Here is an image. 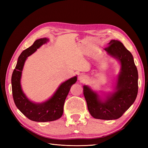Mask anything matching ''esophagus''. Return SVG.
I'll return each instance as SVG.
<instances>
[{"label": "esophagus", "mask_w": 148, "mask_h": 148, "mask_svg": "<svg viewBox=\"0 0 148 148\" xmlns=\"http://www.w3.org/2000/svg\"><path fill=\"white\" fill-rule=\"evenodd\" d=\"M86 79V77H85V76L83 75H79V77H78V79L80 80V81H84V80Z\"/></svg>", "instance_id": "obj_1"}]
</instances>
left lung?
Wrapping results in <instances>:
<instances>
[{"instance_id":"8db88e82","label":"left lung","mask_w":148,"mask_h":148,"mask_svg":"<svg viewBox=\"0 0 148 148\" xmlns=\"http://www.w3.org/2000/svg\"><path fill=\"white\" fill-rule=\"evenodd\" d=\"M104 50L121 65L115 91L102 100L99 95L86 85L83 94L88 109L94 118L115 120L122 117L135 102L138 91V74L133 56L123 44L117 40H111Z\"/></svg>"}]
</instances>
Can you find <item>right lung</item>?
Instances as JSON below:
<instances>
[{"instance_id": "1", "label": "right lung", "mask_w": 148, "mask_h": 148, "mask_svg": "<svg viewBox=\"0 0 148 148\" xmlns=\"http://www.w3.org/2000/svg\"><path fill=\"white\" fill-rule=\"evenodd\" d=\"M47 41L49 39L46 38L37 39L32 46L22 52L12 76V95L16 107L29 120L38 122L54 121L62 117L66 97L71 86L77 81L75 76L62 83L50 99L42 103L33 102L26 96L20 83L25 62L26 58Z\"/></svg>"}]
</instances>
